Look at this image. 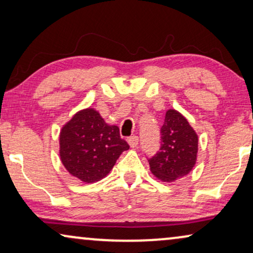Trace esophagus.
<instances>
[{
    "label": "esophagus",
    "mask_w": 253,
    "mask_h": 253,
    "mask_svg": "<svg viewBox=\"0 0 253 253\" xmlns=\"http://www.w3.org/2000/svg\"><path fill=\"white\" fill-rule=\"evenodd\" d=\"M127 143H129L131 147H136L138 143H139V138H138L137 136H131L127 138Z\"/></svg>",
    "instance_id": "34e87169"
}]
</instances>
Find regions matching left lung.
<instances>
[{"label":"left lung","mask_w":253,"mask_h":253,"mask_svg":"<svg viewBox=\"0 0 253 253\" xmlns=\"http://www.w3.org/2000/svg\"><path fill=\"white\" fill-rule=\"evenodd\" d=\"M160 134V147L148 162L155 177L169 183L188 175L195 167L198 136L185 117L174 109L166 113Z\"/></svg>","instance_id":"8db88e82"}]
</instances>
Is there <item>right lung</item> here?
Listing matches in <instances>:
<instances>
[{
    "label": "right lung",
    "instance_id": "add662e5",
    "mask_svg": "<svg viewBox=\"0 0 253 253\" xmlns=\"http://www.w3.org/2000/svg\"><path fill=\"white\" fill-rule=\"evenodd\" d=\"M129 145L116 126H108L92 108L81 110L60 134V157L65 169L85 183L105 177Z\"/></svg>",
    "mask_w": 253,
    "mask_h": 253
}]
</instances>
